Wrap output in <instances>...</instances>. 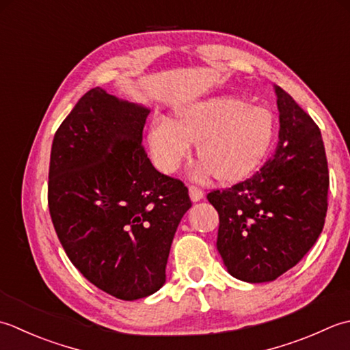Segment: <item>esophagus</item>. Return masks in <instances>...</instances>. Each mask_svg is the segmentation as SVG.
I'll use <instances>...</instances> for the list:
<instances>
[{"label": "esophagus", "mask_w": 350, "mask_h": 350, "mask_svg": "<svg viewBox=\"0 0 350 350\" xmlns=\"http://www.w3.org/2000/svg\"><path fill=\"white\" fill-rule=\"evenodd\" d=\"M189 193H190V198L193 202L201 201V199L204 198V190L201 187H196V185H189Z\"/></svg>", "instance_id": "1"}]
</instances>
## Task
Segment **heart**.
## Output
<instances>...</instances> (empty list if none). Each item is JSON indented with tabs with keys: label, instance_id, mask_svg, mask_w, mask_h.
I'll return each instance as SVG.
<instances>
[{
	"label": "heart",
	"instance_id": "1",
	"mask_svg": "<svg viewBox=\"0 0 350 350\" xmlns=\"http://www.w3.org/2000/svg\"><path fill=\"white\" fill-rule=\"evenodd\" d=\"M275 134L272 111L245 99L219 96L190 104L178 111V124L157 116L149 125V148L155 166L175 172L198 144L202 160L195 176L215 172L222 181L245 176L269 151Z\"/></svg>",
	"mask_w": 350,
	"mask_h": 350
}]
</instances>
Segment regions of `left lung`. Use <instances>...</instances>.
<instances>
[{"mask_svg": "<svg viewBox=\"0 0 350 350\" xmlns=\"http://www.w3.org/2000/svg\"><path fill=\"white\" fill-rule=\"evenodd\" d=\"M280 140L272 159L206 199L219 213L217 251L234 278L269 282L316 243L327 211L329 172L322 134L287 92L275 88Z\"/></svg>", "mask_w": 350, "mask_h": 350, "instance_id": "obj_1", "label": "left lung"}]
</instances>
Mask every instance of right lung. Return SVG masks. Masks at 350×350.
<instances>
[{"label": "right lung", "mask_w": 350, "mask_h": 350, "mask_svg": "<svg viewBox=\"0 0 350 350\" xmlns=\"http://www.w3.org/2000/svg\"><path fill=\"white\" fill-rule=\"evenodd\" d=\"M149 110L95 88L55 131L48 206L60 243L85 280L122 301L155 293L189 190L160 174L142 145Z\"/></svg>", "instance_id": "add662e5"}]
</instances>
